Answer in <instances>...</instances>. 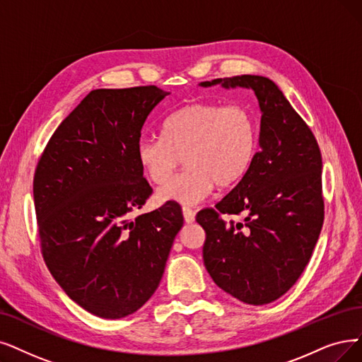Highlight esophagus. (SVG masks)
Returning <instances> with one entry per match:
<instances>
[{
	"mask_svg": "<svg viewBox=\"0 0 362 362\" xmlns=\"http://www.w3.org/2000/svg\"><path fill=\"white\" fill-rule=\"evenodd\" d=\"M182 214H184L185 223H189V224L194 223V220H196V212H194L190 206H182Z\"/></svg>",
	"mask_w": 362,
	"mask_h": 362,
	"instance_id": "34e87169",
	"label": "esophagus"
}]
</instances>
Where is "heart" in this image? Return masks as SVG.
<instances>
[{
    "mask_svg": "<svg viewBox=\"0 0 362 362\" xmlns=\"http://www.w3.org/2000/svg\"><path fill=\"white\" fill-rule=\"evenodd\" d=\"M258 150L254 114L242 104L192 103L172 112L163 136H142L138 163L154 184H162L185 156L187 168L157 192L158 200L197 204L218 185H236L251 169Z\"/></svg>",
    "mask_w": 362,
    "mask_h": 362,
    "instance_id": "1",
    "label": "heart"
}]
</instances>
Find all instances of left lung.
<instances>
[{"mask_svg": "<svg viewBox=\"0 0 362 362\" xmlns=\"http://www.w3.org/2000/svg\"><path fill=\"white\" fill-rule=\"evenodd\" d=\"M248 88L262 110L259 150L238 185L215 208L197 212L204 262L221 290L248 305L284 296L309 263L324 223L322 156L310 127L272 80L235 76L204 81ZM243 214L227 223L222 215Z\"/></svg>", "mask_w": 362, "mask_h": 362, "instance_id": "left-lung-1", "label": "left lung"}]
</instances>
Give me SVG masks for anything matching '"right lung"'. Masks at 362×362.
Here are the masks:
<instances>
[{"instance_id": "obj_1", "label": "right lung", "mask_w": 362, "mask_h": 362, "mask_svg": "<svg viewBox=\"0 0 362 362\" xmlns=\"http://www.w3.org/2000/svg\"><path fill=\"white\" fill-rule=\"evenodd\" d=\"M166 95L156 86L92 90L56 129L35 168L46 266L71 300L105 320L146 305L184 224L172 202L131 218L153 193L136 144Z\"/></svg>"}]
</instances>
